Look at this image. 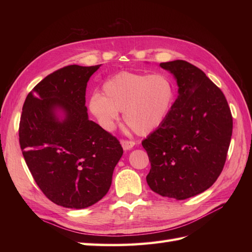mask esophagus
I'll use <instances>...</instances> for the list:
<instances>
[{"instance_id": "esophagus-1", "label": "esophagus", "mask_w": 252, "mask_h": 252, "mask_svg": "<svg viewBox=\"0 0 252 252\" xmlns=\"http://www.w3.org/2000/svg\"><path fill=\"white\" fill-rule=\"evenodd\" d=\"M121 145L125 151H129V149L133 148L135 145V142L133 141H127V140H121Z\"/></svg>"}]
</instances>
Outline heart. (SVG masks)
<instances>
[{"instance_id": "obj_1", "label": "heart", "mask_w": 252, "mask_h": 252, "mask_svg": "<svg viewBox=\"0 0 252 252\" xmlns=\"http://www.w3.org/2000/svg\"><path fill=\"white\" fill-rule=\"evenodd\" d=\"M175 100V88L162 73L122 71L103 84V95L94 94L90 110L106 130H111L123 111L126 125L138 135L156 131L167 119Z\"/></svg>"}]
</instances>
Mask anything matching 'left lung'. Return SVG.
<instances>
[{"label": "left lung", "mask_w": 252, "mask_h": 252, "mask_svg": "<svg viewBox=\"0 0 252 252\" xmlns=\"http://www.w3.org/2000/svg\"><path fill=\"white\" fill-rule=\"evenodd\" d=\"M179 85L167 119L142 142L151 171L146 181L163 197L183 200L205 191L221 174L233 132L222 91L185 61L160 63Z\"/></svg>", "instance_id": "left-lung-1"}]
</instances>
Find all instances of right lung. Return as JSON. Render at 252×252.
Listing matches in <instances>:
<instances>
[{"label":"right lung","mask_w":252,"mask_h":252,"mask_svg":"<svg viewBox=\"0 0 252 252\" xmlns=\"http://www.w3.org/2000/svg\"><path fill=\"white\" fill-rule=\"evenodd\" d=\"M99 67L58 69L32 89L23 106L19 144L26 163L42 192L65 208L99 201L123 154L117 137L88 117L85 90Z\"/></svg>","instance_id":"add662e5"}]
</instances>
